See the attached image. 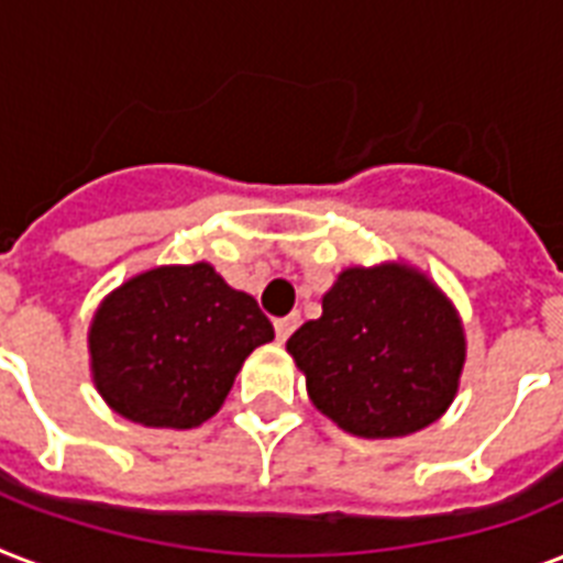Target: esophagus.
I'll return each mask as SVG.
<instances>
[{"label": "esophagus", "instance_id": "34e87169", "mask_svg": "<svg viewBox=\"0 0 563 563\" xmlns=\"http://www.w3.org/2000/svg\"><path fill=\"white\" fill-rule=\"evenodd\" d=\"M298 324H300V316L277 318V321H274V333H277V339H280V342H286V339H289V335L298 330Z\"/></svg>", "mask_w": 563, "mask_h": 563}]
</instances>
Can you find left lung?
Here are the masks:
<instances>
[{"instance_id":"8db88e82","label":"left lung","mask_w":563,"mask_h":563,"mask_svg":"<svg viewBox=\"0 0 563 563\" xmlns=\"http://www.w3.org/2000/svg\"><path fill=\"white\" fill-rule=\"evenodd\" d=\"M307 391L353 435L400 438L446 411L464 365V330L446 298L406 265L347 268L324 312L286 342Z\"/></svg>"}]
</instances>
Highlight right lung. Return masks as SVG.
<instances>
[{
    "label": "right lung",
    "instance_id": "add662e5",
    "mask_svg": "<svg viewBox=\"0 0 563 563\" xmlns=\"http://www.w3.org/2000/svg\"><path fill=\"white\" fill-rule=\"evenodd\" d=\"M274 327L212 265H172L119 286L90 327L96 388L143 427L192 429L228 397L247 353Z\"/></svg>",
    "mask_w": 563,
    "mask_h": 563
}]
</instances>
